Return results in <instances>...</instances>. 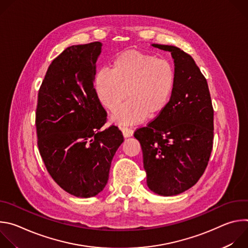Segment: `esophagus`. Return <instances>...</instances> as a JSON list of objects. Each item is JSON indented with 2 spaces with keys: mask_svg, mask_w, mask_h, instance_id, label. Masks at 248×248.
Listing matches in <instances>:
<instances>
[{
  "mask_svg": "<svg viewBox=\"0 0 248 248\" xmlns=\"http://www.w3.org/2000/svg\"><path fill=\"white\" fill-rule=\"evenodd\" d=\"M122 132H123L124 137H125V138L133 135V130L130 128H127V127H122Z\"/></svg>",
  "mask_w": 248,
  "mask_h": 248,
  "instance_id": "1",
  "label": "esophagus"
}]
</instances>
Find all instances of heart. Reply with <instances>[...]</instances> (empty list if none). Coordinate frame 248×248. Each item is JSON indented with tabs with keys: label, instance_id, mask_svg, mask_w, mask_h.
<instances>
[{
	"label": "heart",
	"instance_id": "1",
	"mask_svg": "<svg viewBox=\"0 0 248 248\" xmlns=\"http://www.w3.org/2000/svg\"><path fill=\"white\" fill-rule=\"evenodd\" d=\"M175 80L174 67L169 61L128 50L116 58L112 70H99L95 89L100 103L112 113L127 96L129 102L112 120L118 124H133L157 119L167 110Z\"/></svg>",
	"mask_w": 248,
	"mask_h": 248
}]
</instances>
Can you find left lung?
Here are the masks:
<instances>
[{
    "label": "left lung",
    "mask_w": 248,
    "mask_h": 248,
    "mask_svg": "<svg viewBox=\"0 0 248 248\" xmlns=\"http://www.w3.org/2000/svg\"><path fill=\"white\" fill-rule=\"evenodd\" d=\"M170 53L175 86L167 110L135 130L143 154L147 186L156 194L178 195L203 174L213 148L214 110L207 80L190 55L178 47L152 44Z\"/></svg>",
    "instance_id": "8db88e82"
}]
</instances>
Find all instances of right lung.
<instances>
[{"label":"right lung","instance_id":"add662e5","mask_svg":"<svg viewBox=\"0 0 248 248\" xmlns=\"http://www.w3.org/2000/svg\"><path fill=\"white\" fill-rule=\"evenodd\" d=\"M102 43L67 47L49 65L38 92V148L53 180L67 193L88 198L109 180L111 163L124 142L118 126L101 130L107 113L94 79Z\"/></svg>","mask_w":248,"mask_h":248}]
</instances>
